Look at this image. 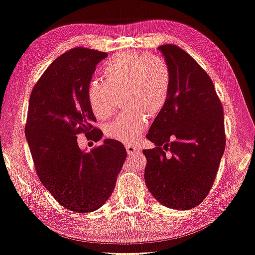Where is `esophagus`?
<instances>
[{
    "instance_id": "1",
    "label": "esophagus",
    "mask_w": 255,
    "mask_h": 255,
    "mask_svg": "<svg viewBox=\"0 0 255 255\" xmlns=\"http://www.w3.org/2000/svg\"><path fill=\"white\" fill-rule=\"evenodd\" d=\"M126 150L128 152V154H134L137 153V152H140V147L138 145H136V144H128L126 146Z\"/></svg>"
}]
</instances>
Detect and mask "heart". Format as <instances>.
I'll list each match as a JSON object with an SVG mask.
<instances>
[{
  "label": "heart",
  "mask_w": 255,
  "mask_h": 255,
  "mask_svg": "<svg viewBox=\"0 0 255 255\" xmlns=\"http://www.w3.org/2000/svg\"><path fill=\"white\" fill-rule=\"evenodd\" d=\"M102 82L93 81L87 88V101L94 116L106 119L115 111L118 97L130 111L119 116L105 127V135L120 142L137 139L146 129L144 113L154 116L168 100L170 71L158 56L127 52L111 57L101 67Z\"/></svg>",
  "instance_id": "obj_1"
}]
</instances>
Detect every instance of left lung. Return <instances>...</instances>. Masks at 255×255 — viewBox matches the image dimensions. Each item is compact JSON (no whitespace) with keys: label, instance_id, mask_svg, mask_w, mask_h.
I'll list each match as a JSON object with an SVG mask.
<instances>
[{"label":"left lung","instance_id":"left-lung-1","mask_svg":"<svg viewBox=\"0 0 255 255\" xmlns=\"http://www.w3.org/2000/svg\"><path fill=\"white\" fill-rule=\"evenodd\" d=\"M158 49L172 80L146 134L154 147L143 151L144 180L161 205L185 211L198 206L215 181L226 147L223 108L211 78L188 52L175 44Z\"/></svg>","mask_w":255,"mask_h":255}]
</instances>
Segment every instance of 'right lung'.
<instances>
[{"label": "right lung", "instance_id": "1", "mask_svg": "<svg viewBox=\"0 0 255 255\" xmlns=\"http://www.w3.org/2000/svg\"><path fill=\"white\" fill-rule=\"evenodd\" d=\"M105 52L74 48L50 64L29 97L25 135L37 176L54 198L74 213L100 208L110 198L127 151L119 140L105 138L85 152L78 135L98 142L96 118L87 88Z\"/></svg>", "mask_w": 255, "mask_h": 255}]
</instances>
